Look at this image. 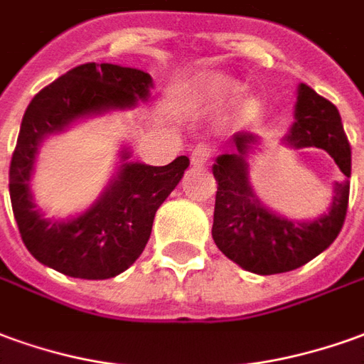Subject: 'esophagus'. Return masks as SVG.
<instances>
[{
  "label": "esophagus",
  "instance_id": "esophagus-1",
  "mask_svg": "<svg viewBox=\"0 0 364 364\" xmlns=\"http://www.w3.org/2000/svg\"><path fill=\"white\" fill-rule=\"evenodd\" d=\"M210 157H213L210 146L208 144H199V146H195L193 154H191V161H193V165H205L210 161Z\"/></svg>",
  "mask_w": 364,
  "mask_h": 364
}]
</instances>
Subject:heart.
Instances as JSON below:
<instances>
[{"mask_svg": "<svg viewBox=\"0 0 364 364\" xmlns=\"http://www.w3.org/2000/svg\"><path fill=\"white\" fill-rule=\"evenodd\" d=\"M240 94V86L223 75L200 76L189 90V102L200 108H218L235 100Z\"/></svg>", "mask_w": 364, "mask_h": 364, "instance_id": "b5f03b06", "label": "heart"}]
</instances>
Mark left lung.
I'll return each mask as SVG.
<instances>
[{"label":"left lung","instance_id":"1","mask_svg":"<svg viewBox=\"0 0 364 364\" xmlns=\"http://www.w3.org/2000/svg\"><path fill=\"white\" fill-rule=\"evenodd\" d=\"M236 154L217 159L213 238L226 258L244 270L270 276L291 272L314 260L339 236L349 207V181L337 183L333 207L314 223H294L262 207L248 185L246 154L256 141L250 132L232 136ZM288 141L296 147H321L335 159L345 177H350V144L335 104L307 85L299 86L296 122Z\"/></svg>","mask_w":364,"mask_h":364}]
</instances>
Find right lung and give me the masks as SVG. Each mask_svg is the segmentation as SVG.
<instances>
[{"instance_id":"add662e5","label":"right lung","mask_w":364,"mask_h":364,"mask_svg":"<svg viewBox=\"0 0 364 364\" xmlns=\"http://www.w3.org/2000/svg\"><path fill=\"white\" fill-rule=\"evenodd\" d=\"M151 76L138 68L86 63L35 94L23 116L9 165V195L27 250L70 278L108 279L128 270L144 252L157 208L181 181L189 157L154 167L124 164L118 179L82 217L49 223L35 210L29 191L41 139L76 118L146 100ZM128 157V154H124Z\"/></svg>"}]
</instances>
